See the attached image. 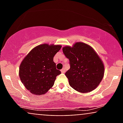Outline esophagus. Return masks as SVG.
<instances>
[{
    "instance_id": "obj_1",
    "label": "esophagus",
    "mask_w": 123,
    "mask_h": 123,
    "mask_svg": "<svg viewBox=\"0 0 123 123\" xmlns=\"http://www.w3.org/2000/svg\"><path fill=\"white\" fill-rule=\"evenodd\" d=\"M61 71L62 73H65V69L63 68H62L61 70Z\"/></svg>"
}]
</instances>
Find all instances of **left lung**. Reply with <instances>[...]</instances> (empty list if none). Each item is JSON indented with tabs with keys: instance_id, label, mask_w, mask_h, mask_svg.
I'll return each instance as SVG.
<instances>
[{
	"instance_id": "8db88e82",
	"label": "left lung",
	"mask_w": 123,
	"mask_h": 123,
	"mask_svg": "<svg viewBox=\"0 0 123 123\" xmlns=\"http://www.w3.org/2000/svg\"><path fill=\"white\" fill-rule=\"evenodd\" d=\"M65 56L69 60L70 69L65 73L70 86L80 92L96 88L104 74V65L91 46L76 43L72 47H63Z\"/></svg>"
}]
</instances>
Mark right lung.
<instances>
[{
  "label": "right lung",
  "mask_w": 123,
  "mask_h": 123,
  "mask_svg": "<svg viewBox=\"0 0 123 123\" xmlns=\"http://www.w3.org/2000/svg\"><path fill=\"white\" fill-rule=\"evenodd\" d=\"M61 49L60 45H39L29 52L21 62L19 75L25 88L35 95L46 93L54 86L61 71L53 58Z\"/></svg>",
  "instance_id": "1"
}]
</instances>
